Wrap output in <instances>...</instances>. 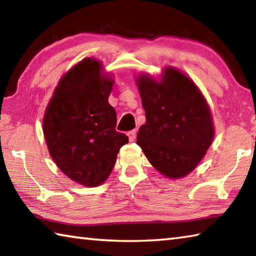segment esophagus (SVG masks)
<instances>
[{"label": "esophagus", "mask_w": 256, "mask_h": 256, "mask_svg": "<svg viewBox=\"0 0 256 256\" xmlns=\"http://www.w3.org/2000/svg\"><path fill=\"white\" fill-rule=\"evenodd\" d=\"M128 136L130 141H131V142L136 141V130H132V131H130V132L128 133Z\"/></svg>", "instance_id": "esophagus-1"}]
</instances>
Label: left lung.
Masks as SVG:
<instances>
[{
  "mask_svg": "<svg viewBox=\"0 0 256 256\" xmlns=\"http://www.w3.org/2000/svg\"><path fill=\"white\" fill-rule=\"evenodd\" d=\"M146 122L136 143L154 168L169 178L192 171L214 138L208 105L184 74L166 68L160 82L148 76L138 80Z\"/></svg>",
  "mask_w": 256,
  "mask_h": 256,
  "instance_id": "8db88e82",
  "label": "left lung"
}]
</instances>
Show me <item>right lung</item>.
<instances>
[{
    "label": "right lung",
    "mask_w": 256,
    "mask_h": 256,
    "mask_svg": "<svg viewBox=\"0 0 256 256\" xmlns=\"http://www.w3.org/2000/svg\"><path fill=\"white\" fill-rule=\"evenodd\" d=\"M100 62L84 59L54 90L44 118V133L56 164L72 180L95 187L108 179L120 148L128 142L115 130L108 104L113 82L100 75Z\"/></svg>",
    "instance_id": "right-lung-1"
}]
</instances>
